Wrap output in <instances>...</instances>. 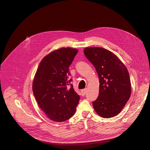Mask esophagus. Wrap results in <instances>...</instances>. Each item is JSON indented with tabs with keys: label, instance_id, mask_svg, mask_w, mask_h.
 <instances>
[{
	"label": "esophagus",
	"instance_id": "esophagus-1",
	"mask_svg": "<svg viewBox=\"0 0 150 150\" xmlns=\"http://www.w3.org/2000/svg\"><path fill=\"white\" fill-rule=\"evenodd\" d=\"M86 93V89H82L81 90V93L82 94V96H85V94Z\"/></svg>",
	"mask_w": 150,
	"mask_h": 150
}]
</instances>
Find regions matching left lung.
<instances>
[{"instance_id":"obj_1","label":"left lung","mask_w":150,"mask_h":150,"mask_svg":"<svg viewBox=\"0 0 150 150\" xmlns=\"http://www.w3.org/2000/svg\"><path fill=\"white\" fill-rule=\"evenodd\" d=\"M84 54L99 78L98 96L92 103L94 109L101 117H114L120 114L131 95L128 71L115 54L104 48L86 47Z\"/></svg>"}]
</instances>
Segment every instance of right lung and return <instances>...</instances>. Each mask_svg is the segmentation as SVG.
Returning a JSON list of instances; mask_svg holds the SVG:
<instances>
[{
	"label": "right lung",
	"instance_id": "right-lung-1",
	"mask_svg": "<svg viewBox=\"0 0 150 150\" xmlns=\"http://www.w3.org/2000/svg\"><path fill=\"white\" fill-rule=\"evenodd\" d=\"M78 50L70 47L56 50L40 61L35 74L32 90L36 100L47 118L63 122L76 111L80 96L75 91L69 67Z\"/></svg>",
	"mask_w": 150,
	"mask_h": 150
}]
</instances>
